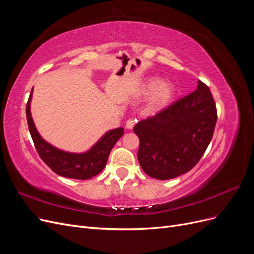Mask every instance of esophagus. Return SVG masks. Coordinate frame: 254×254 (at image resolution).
I'll list each match as a JSON object with an SVG mask.
<instances>
[{
    "instance_id": "obj_1",
    "label": "esophagus",
    "mask_w": 254,
    "mask_h": 254,
    "mask_svg": "<svg viewBox=\"0 0 254 254\" xmlns=\"http://www.w3.org/2000/svg\"><path fill=\"white\" fill-rule=\"evenodd\" d=\"M134 124H135V120L130 119V120H128L127 123H126V128H127V129H132L133 126H134Z\"/></svg>"
}]
</instances>
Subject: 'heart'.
I'll return each instance as SVG.
<instances>
[{
  "label": "heart",
  "instance_id": "1",
  "mask_svg": "<svg viewBox=\"0 0 254 254\" xmlns=\"http://www.w3.org/2000/svg\"><path fill=\"white\" fill-rule=\"evenodd\" d=\"M176 89L171 82H161L159 78L151 77L144 82L140 90L141 95H148L146 108L149 112H159L171 103Z\"/></svg>",
  "mask_w": 254,
  "mask_h": 254
}]
</instances>
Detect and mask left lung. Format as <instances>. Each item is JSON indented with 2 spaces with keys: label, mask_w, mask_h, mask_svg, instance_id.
I'll use <instances>...</instances> for the list:
<instances>
[{
  "label": "left lung",
  "mask_w": 254,
  "mask_h": 254,
  "mask_svg": "<svg viewBox=\"0 0 254 254\" xmlns=\"http://www.w3.org/2000/svg\"><path fill=\"white\" fill-rule=\"evenodd\" d=\"M216 121L210 89L198 80L196 91L134 126L140 139L137 160L142 170L159 180L190 172L209 146Z\"/></svg>",
  "instance_id": "8db88e82"
}]
</instances>
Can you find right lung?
<instances>
[{"label": "right lung", "instance_id": "add662e5", "mask_svg": "<svg viewBox=\"0 0 254 254\" xmlns=\"http://www.w3.org/2000/svg\"><path fill=\"white\" fill-rule=\"evenodd\" d=\"M33 89L26 105V119L35 147L43 162L59 176L71 179L86 180L101 173L108 161L110 151L120 137L124 134V128L119 127L107 131L90 149L83 152H70L59 149L45 141L38 132L30 112Z\"/></svg>", "mask_w": 254, "mask_h": 254}]
</instances>
